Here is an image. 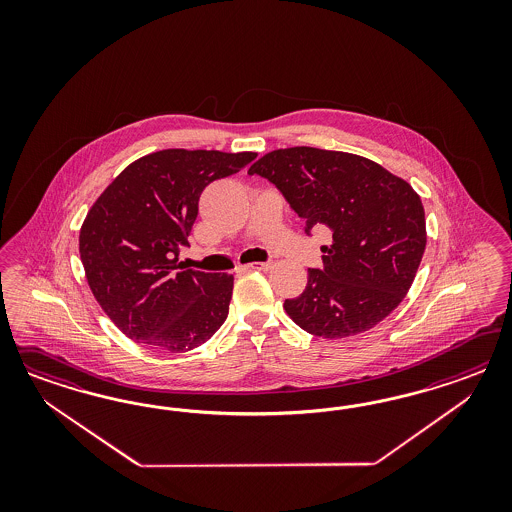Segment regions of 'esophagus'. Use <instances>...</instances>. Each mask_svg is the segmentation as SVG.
<instances>
[{
	"label": "esophagus",
	"mask_w": 512,
	"mask_h": 512,
	"mask_svg": "<svg viewBox=\"0 0 512 512\" xmlns=\"http://www.w3.org/2000/svg\"><path fill=\"white\" fill-rule=\"evenodd\" d=\"M246 268H248V270H263V272H266V270L272 268V263H253L248 264Z\"/></svg>",
	"instance_id": "obj_1"
}]
</instances>
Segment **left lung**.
I'll return each instance as SVG.
<instances>
[{"label":"left lung","mask_w":512,"mask_h":512,"mask_svg":"<svg viewBox=\"0 0 512 512\" xmlns=\"http://www.w3.org/2000/svg\"><path fill=\"white\" fill-rule=\"evenodd\" d=\"M248 172L278 187L306 233H332L323 270L308 268L304 293L283 304L296 325L349 338L400 306L426 248L424 206L411 184L362 155L310 146L268 152Z\"/></svg>","instance_id":"left-lung-1"}]
</instances>
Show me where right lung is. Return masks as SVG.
<instances>
[{
	"label": "right lung",
	"instance_id": "obj_1",
	"mask_svg": "<svg viewBox=\"0 0 512 512\" xmlns=\"http://www.w3.org/2000/svg\"><path fill=\"white\" fill-rule=\"evenodd\" d=\"M255 157L161 150L127 165L93 202L78 236L80 261L95 300L129 340L186 353L225 323L233 276L176 270V263L202 189Z\"/></svg>",
	"mask_w": 512,
	"mask_h": 512
}]
</instances>
